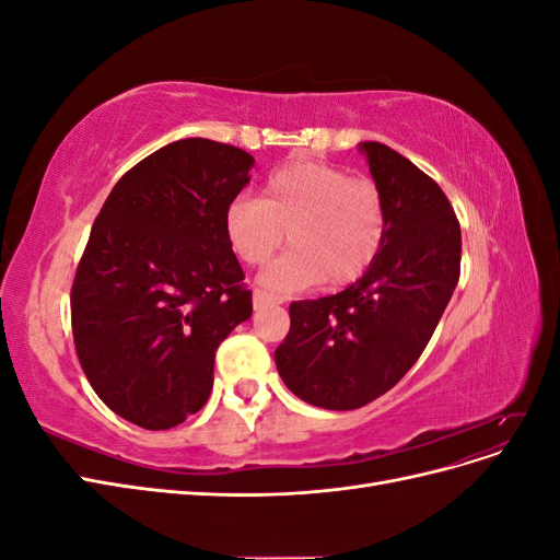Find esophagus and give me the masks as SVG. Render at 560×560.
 <instances>
[{
    "mask_svg": "<svg viewBox=\"0 0 560 560\" xmlns=\"http://www.w3.org/2000/svg\"><path fill=\"white\" fill-rule=\"evenodd\" d=\"M252 303H254V308H266V306H270V303H276V299L266 294V292H261V290H254Z\"/></svg>",
    "mask_w": 560,
    "mask_h": 560,
    "instance_id": "34e87169",
    "label": "esophagus"
}]
</instances>
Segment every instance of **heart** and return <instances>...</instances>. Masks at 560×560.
<instances>
[{"mask_svg": "<svg viewBox=\"0 0 560 560\" xmlns=\"http://www.w3.org/2000/svg\"><path fill=\"white\" fill-rule=\"evenodd\" d=\"M224 231L235 257L247 266L266 264L287 233L294 247L259 276L268 292L290 294L322 280L348 287L376 264L387 235V208L374 179L350 177L329 163L296 161L268 175L261 198H233Z\"/></svg>", "mask_w": 560, "mask_h": 560, "instance_id": "1", "label": "heart"}]
</instances>
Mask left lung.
Segmentation results:
<instances>
[{
	"label": "left lung",
	"instance_id": "8db88e82",
	"mask_svg": "<svg viewBox=\"0 0 560 560\" xmlns=\"http://www.w3.org/2000/svg\"><path fill=\"white\" fill-rule=\"evenodd\" d=\"M383 191L376 264L343 292L294 301L276 366L319 409L352 411L395 387L425 350L460 278V224L439 184L381 142H360Z\"/></svg>",
	"mask_w": 560,
	"mask_h": 560
}]
</instances>
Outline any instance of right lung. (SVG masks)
Masks as SVG:
<instances>
[{
    "label": "right lung",
    "mask_w": 560,
    "mask_h": 560,
    "mask_svg": "<svg viewBox=\"0 0 560 560\" xmlns=\"http://www.w3.org/2000/svg\"><path fill=\"white\" fill-rule=\"evenodd\" d=\"M247 151L186 138L116 182L72 284V334L95 395L144 430L206 406L219 343L252 315L224 231Z\"/></svg>",
    "instance_id": "add662e5"
}]
</instances>
